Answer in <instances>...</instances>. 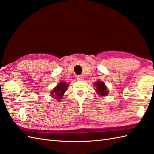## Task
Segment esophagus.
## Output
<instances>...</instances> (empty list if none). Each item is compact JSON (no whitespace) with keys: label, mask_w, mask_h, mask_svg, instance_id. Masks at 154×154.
Listing matches in <instances>:
<instances>
[{"label":"esophagus","mask_w":154,"mask_h":154,"mask_svg":"<svg viewBox=\"0 0 154 154\" xmlns=\"http://www.w3.org/2000/svg\"><path fill=\"white\" fill-rule=\"evenodd\" d=\"M77 79L78 81H83V77L82 76V75H78V76L77 77Z\"/></svg>","instance_id":"esophagus-1"}]
</instances>
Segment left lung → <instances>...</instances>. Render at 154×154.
Masks as SVG:
<instances>
[{
  "instance_id": "1",
  "label": "left lung",
  "mask_w": 154,
  "mask_h": 154,
  "mask_svg": "<svg viewBox=\"0 0 154 154\" xmlns=\"http://www.w3.org/2000/svg\"><path fill=\"white\" fill-rule=\"evenodd\" d=\"M94 85L97 87L96 91L101 96H106L108 94L107 88L103 81H97L94 83Z\"/></svg>"
}]
</instances>
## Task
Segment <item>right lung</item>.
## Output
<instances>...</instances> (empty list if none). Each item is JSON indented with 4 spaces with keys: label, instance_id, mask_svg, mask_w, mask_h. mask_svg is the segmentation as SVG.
Returning <instances> with one entry per match:
<instances>
[{
    "label": "right lung",
    "instance_id": "right-lung-1",
    "mask_svg": "<svg viewBox=\"0 0 154 154\" xmlns=\"http://www.w3.org/2000/svg\"><path fill=\"white\" fill-rule=\"evenodd\" d=\"M68 86L69 85L67 83H65V82H61L51 91V95L55 96V99H58L57 100H60L63 97L64 93L67 91Z\"/></svg>",
    "mask_w": 154,
    "mask_h": 154
}]
</instances>
